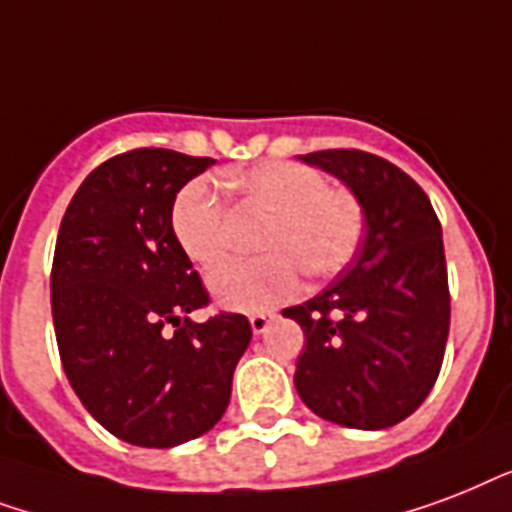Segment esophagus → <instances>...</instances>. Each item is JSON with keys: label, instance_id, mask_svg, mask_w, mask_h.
Listing matches in <instances>:
<instances>
[{"label": "esophagus", "instance_id": "34e87169", "mask_svg": "<svg viewBox=\"0 0 512 512\" xmlns=\"http://www.w3.org/2000/svg\"><path fill=\"white\" fill-rule=\"evenodd\" d=\"M275 320H277L275 312H256V315H251V331L253 334H264Z\"/></svg>", "mask_w": 512, "mask_h": 512}]
</instances>
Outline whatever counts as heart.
Segmentation results:
<instances>
[{
  "mask_svg": "<svg viewBox=\"0 0 512 512\" xmlns=\"http://www.w3.org/2000/svg\"><path fill=\"white\" fill-rule=\"evenodd\" d=\"M227 186L237 194V211L264 216L256 245L267 253L253 261H227L208 275V291L224 310H269L296 293L299 269L328 277L358 251L366 224L358 197L326 186L320 170L264 162L227 173ZM170 227L194 264L211 267L227 251L229 211L205 178H194L176 194Z\"/></svg>",
  "mask_w": 512,
  "mask_h": 512,
  "instance_id": "1",
  "label": "heart"
}]
</instances>
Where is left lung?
<instances>
[{"label":"left lung","mask_w":512,"mask_h":512,"mask_svg":"<svg viewBox=\"0 0 512 512\" xmlns=\"http://www.w3.org/2000/svg\"><path fill=\"white\" fill-rule=\"evenodd\" d=\"M299 160L358 197L366 235L318 296L283 310L304 331L293 384L320 419L384 430L422 406L441 371L451 318L441 221L422 186L376 154Z\"/></svg>","instance_id":"obj_1"}]
</instances>
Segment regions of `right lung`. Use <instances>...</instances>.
<instances>
[{"label":"right lung","mask_w":512,"mask_h":512,"mask_svg":"<svg viewBox=\"0 0 512 512\" xmlns=\"http://www.w3.org/2000/svg\"><path fill=\"white\" fill-rule=\"evenodd\" d=\"M213 162L170 149L117 154L82 181L58 229L50 304L66 379L98 425L144 449L208 433L251 342L243 315L189 318L208 291L170 213Z\"/></svg>","instance_id":"1"}]
</instances>
